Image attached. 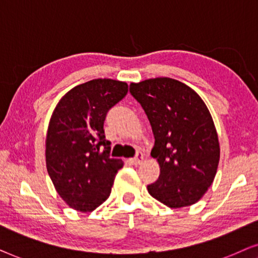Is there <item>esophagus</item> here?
<instances>
[{
    "instance_id": "1",
    "label": "esophagus",
    "mask_w": 258,
    "mask_h": 258,
    "mask_svg": "<svg viewBox=\"0 0 258 258\" xmlns=\"http://www.w3.org/2000/svg\"><path fill=\"white\" fill-rule=\"evenodd\" d=\"M143 159H144L143 153L142 152H138V153L136 154L135 158H131V159H130V163H131L132 165H139L143 161Z\"/></svg>"
}]
</instances>
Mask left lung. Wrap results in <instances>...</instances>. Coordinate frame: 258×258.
Segmentation results:
<instances>
[{"instance_id":"1","label":"left lung","mask_w":258,"mask_h":258,"mask_svg":"<svg viewBox=\"0 0 258 258\" xmlns=\"http://www.w3.org/2000/svg\"><path fill=\"white\" fill-rule=\"evenodd\" d=\"M152 127L151 156L160 166L149 194L169 208L195 204L215 179L219 143L214 120L201 97L183 82L156 78L130 85Z\"/></svg>"}]
</instances>
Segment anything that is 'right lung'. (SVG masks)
<instances>
[{
	"instance_id": "1",
	"label": "right lung",
	"mask_w": 258,
	"mask_h": 258,
	"mask_svg": "<svg viewBox=\"0 0 258 258\" xmlns=\"http://www.w3.org/2000/svg\"><path fill=\"white\" fill-rule=\"evenodd\" d=\"M127 92L126 82L94 79L71 89L54 109L46 139L47 171L72 209L91 212L111 195L122 161L111 158L104 121Z\"/></svg>"
}]
</instances>
